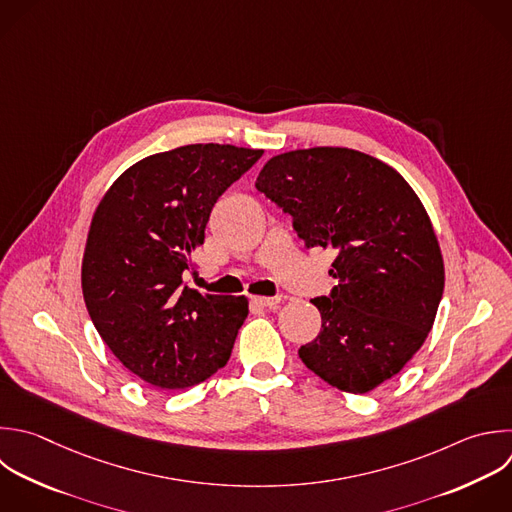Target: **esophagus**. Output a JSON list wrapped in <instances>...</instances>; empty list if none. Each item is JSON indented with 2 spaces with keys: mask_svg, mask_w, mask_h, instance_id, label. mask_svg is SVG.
<instances>
[{
  "mask_svg": "<svg viewBox=\"0 0 512 512\" xmlns=\"http://www.w3.org/2000/svg\"><path fill=\"white\" fill-rule=\"evenodd\" d=\"M278 302H280V296H252V304L262 306V308H270Z\"/></svg>",
  "mask_w": 512,
  "mask_h": 512,
  "instance_id": "obj_1",
  "label": "esophagus"
}]
</instances>
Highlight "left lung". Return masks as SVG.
Here are the masks:
<instances>
[{
    "label": "left lung",
    "instance_id": "1",
    "mask_svg": "<svg viewBox=\"0 0 512 512\" xmlns=\"http://www.w3.org/2000/svg\"><path fill=\"white\" fill-rule=\"evenodd\" d=\"M256 190L292 216L306 248L336 250V286L312 300L320 334L298 350L306 368L352 394L400 372L426 340L444 288L440 248L414 190L348 148L274 156Z\"/></svg>",
    "mask_w": 512,
    "mask_h": 512
}]
</instances>
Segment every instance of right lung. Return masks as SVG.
Instances as JSON below:
<instances>
[{"label":"right lung","mask_w":512,"mask_h":512,"mask_svg":"<svg viewBox=\"0 0 512 512\" xmlns=\"http://www.w3.org/2000/svg\"><path fill=\"white\" fill-rule=\"evenodd\" d=\"M262 150L190 144L128 168L100 202L84 252L90 318L136 376L164 390L194 386L226 366L248 316L244 296L192 290L190 254L218 198Z\"/></svg>","instance_id":"right-lung-1"}]
</instances>
